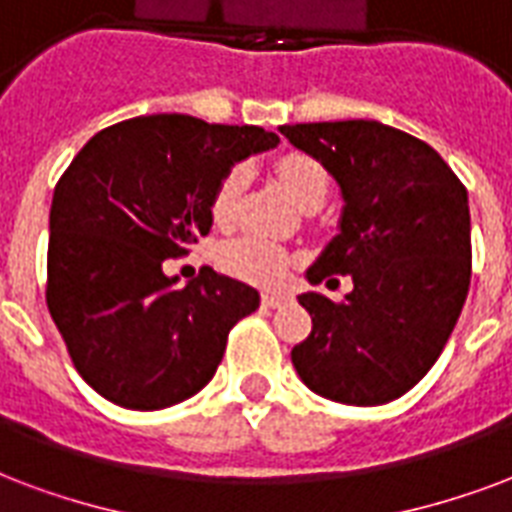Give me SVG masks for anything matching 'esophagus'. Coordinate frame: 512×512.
Returning a JSON list of instances; mask_svg holds the SVG:
<instances>
[{
    "mask_svg": "<svg viewBox=\"0 0 512 512\" xmlns=\"http://www.w3.org/2000/svg\"><path fill=\"white\" fill-rule=\"evenodd\" d=\"M291 299H294V297H288V294H261V305L272 307V310H275V307L288 305Z\"/></svg>",
    "mask_w": 512,
    "mask_h": 512,
    "instance_id": "esophagus-1",
    "label": "esophagus"
}]
</instances>
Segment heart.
<instances>
[{"instance_id":"b5f03b06","label":"heart","mask_w":512,"mask_h":512,"mask_svg":"<svg viewBox=\"0 0 512 512\" xmlns=\"http://www.w3.org/2000/svg\"><path fill=\"white\" fill-rule=\"evenodd\" d=\"M280 186L286 188V194L299 207L310 205V202H324L329 178L326 169L315 159L305 153H286L283 159L275 164ZM242 186H245V172L234 167L226 172L221 183L215 186L213 194V218L218 224H232L234 213H237V202H240ZM218 267L234 278L248 280V283H259V286H272L286 275L288 256L286 251L275 245V242L264 240L259 234H242L237 240L224 242L218 248Z\"/></svg>"}]
</instances>
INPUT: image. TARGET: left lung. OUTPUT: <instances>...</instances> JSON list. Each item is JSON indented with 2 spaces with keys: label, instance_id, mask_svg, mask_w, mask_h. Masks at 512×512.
Instances as JSON below:
<instances>
[{
  "label": "left lung",
  "instance_id": "8db88e82",
  "mask_svg": "<svg viewBox=\"0 0 512 512\" xmlns=\"http://www.w3.org/2000/svg\"><path fill=\"white\" fill-rule=\"evenodd\" d=\"M334 178L337 234L307 270L351 275L332 302L299 294L313 332L294 345V370L318 397L372 407L399 399L432 370L470 291V205L440 153L378 121L280 126Z\"/></svg>",
  "mask_w": 512,
  "mask_h": 512
}]
</instances>
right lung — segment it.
I'll return each instance as SVG.
<instances>
[{"label": "right lung", "instance_id": "obj_1", "mask_svg": "<svg viewBox=\"0 0 512 512\" xmlns=\"http://www.w3.org/2000/svg\"><path fill=\"white\" fill-rule=\"evenodd\" d=\"M278 142L261 126L161 113L107 126L72 159L53 191L45 299L96 394L161 410L210 383L259 291L210 267L178 288L164 259L210 232L226 172Z\"/></svg>", "mask_w": 512, "mask_h": 512}]
</instances>
